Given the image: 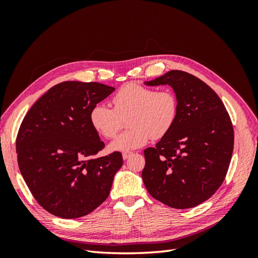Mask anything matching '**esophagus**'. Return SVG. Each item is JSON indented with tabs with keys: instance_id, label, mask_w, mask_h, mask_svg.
<instances>
[{
	"instance_id": "34e87169",
	"label": "esophagus",
	"mask_w": 258,
	"mask_h": 258,
	"mask_svg": "<svg viewBox=\"0 0 258 258\" xmlns=\"http://www.w3.org/2000/svg\"><path fill=\"white\" fill-rule=\"evenodd\" d=\"M132 155V153L131 152H124V153H122V158L126 160V159H128L130 156Z\"/></svg>"
}]
</instances>
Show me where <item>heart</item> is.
I'll use <instances>...</instances> for the list:
<instances>
[{"mask_svg":"<svg viewBox=\"0 0 258 258\" xmlns=\"http://www.w3.org/2000/svg\"><path fill=\"white\" fill-rule=\"evenodd\" d=\"M112 104L113 107L104 103L93 105L89 119L100 136L112 139L128 117L130 129L110 144V150L115 152L137 150L151 138H163L172 129L177 116V100L172 90H155L139 83L121 86L113 96Z\"/></svg>","mask_w":258,"mask_h":258,"instance_id":"1","label":"heart"}]
</instances>
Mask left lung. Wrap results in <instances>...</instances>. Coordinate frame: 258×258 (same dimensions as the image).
Segmentation results:
<instances>
[{"label":"left lung","mask_w":258,"mask_h":258,"mask_svg":"<svg viewBox=\"0 0 258 258\" xmlns=\"http://www.w3.org/2000/svg\"><path fill=\"white\" fill-rule=\"evenodd\" d=\"M145 84L170 85L177 116L172 129L144 151V185L171 208L196 207L213 196L227 174L235 140L230 116L217 93L187 72L173 70Z\"/></svg>","instance_id":"8db88e82"}]
</instances>
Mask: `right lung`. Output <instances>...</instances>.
<instances>
[{"instance_id": "add662e5", "label": "right lung", "mask_w": 258, "mask_h": 258, "mask_svg": "<svg viewBox=\"0 0 258 258\" xmlns=\"http://www.w3.org/2000/svg\"><path fill=\"white\" fill-rule=\"evenodd\" d=\"M114 90L100 83H60L36 101L20 124L21 175L37 204L54 216H85L108 197L122 156L97 157L105 144L89 114Z\"/></svg>"}]
</instances>
